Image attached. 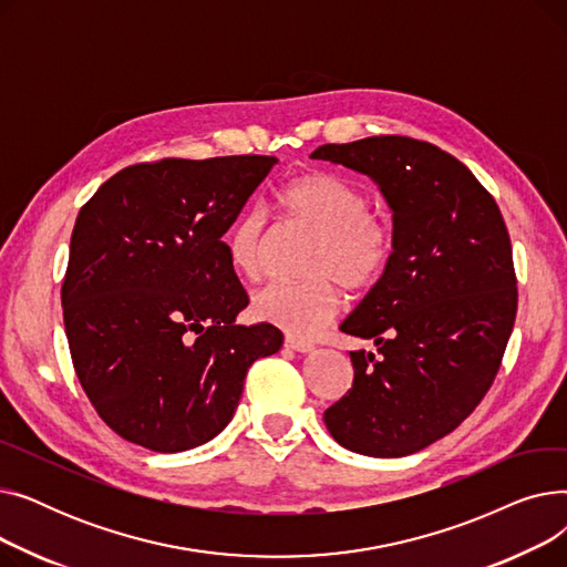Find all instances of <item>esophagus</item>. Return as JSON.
Listing matches in <instances>:
<instances>
[{
    "instance_id": "obj_1",
    "label": "esophagus",
    "mask_w": 567,
    "mask_h": 567,
    "mask_svg": "<svg viewBox=\"0 0 567 567\" xmlns=\"http://www.w3.org/2000/svg\"><path fill=\"white\" fill-rule=\"evenodd\" d=\"M285 347L291 349V351H299V353H310V351H315V344H312V342H306V340H299V338H291V336L285 338Z\"/></svg>"
}]
</instances>
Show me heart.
<instances>
[{
  "mask_svg": "<svg viewBox=\"0 0 567 567\" xmlns=\"http://www.w3.org/2000/svg\"><path fill=\"white\" fill-rule=\"evenodd\" d=\"M280 214L317 234L308 282H274L255 293V319L291 338H315L338 312L342 296L370 289L391 261V238L370 214L363 190L329 172H303L278 193ZM225 252L234 271L255 280L266 252V220L255 208L238 214L225 234Z\"/></svg>",
  "mask_w": 567,
  "mask_h": 567,
  "instance_id": "heart-1",
  "label": "heart"
}]
</instances>
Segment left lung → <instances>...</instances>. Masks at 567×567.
I'll list each match as a JSON object with an SVG mask.
<instances>
[{
  "mask_svg": "<svg viewBox=\"0 0 567 567\" xmlns=\"http://www.w3.org/2000/svg\"><path fill=\"white\" fill-rule=\"evenodd\" d=\"M370 176L393 214L381 280L340 331L353 383L323 411L351 453L404 457L451 434L481 404L517 315L511 236L494 197L455 156L400 135L323 144L310 154Z\"/></svg>",
  "mask_w": 567,
  "mask_h": 567,
  "instance_id": "8db88e82",
  "label": "left lung"
}]
</instances>
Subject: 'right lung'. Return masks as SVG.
I'll list each match as a JSON object with an SVG mask.
<instances>
[{"label": "right lung", "mask_w": 567, "mask_h": 567, "mask_svg": "<svg viewBox=\"0 0 567 567\" xmlns=\"http://www.w3.org/2000/svg\"><path fill=\"white\" fill-rule=\"evenodd\" d=\"M276 163H140L80 208L62 287L66 338L86 398L126 441L156 453L212 441L248 368L282 347L276 326L236 323L248 293L223 241Z\"/></svg>", "instance_id": "1"}]
</instances>
